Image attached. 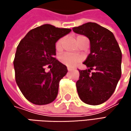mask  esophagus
<instances>
[{
    "label": "esophagus",
    "mask_w": 131,
    "mask_h": 131,
    "mask_svg": "<svg viewBox=\"0 0 131 131\" xmlns=\"http://www.w3.org/2000/svg\"><path fill=\"white\" fill-rule=\"evenodd\" d=\"M71 70H73V69H72V68H70V67H67V70H68V71H70Z\"/></svg>",
    "instance_id": "34e87169"
}]
</instances>
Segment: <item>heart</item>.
<instances>
[{"label": "heart", "instance_id": "b5f03b06", "mask_svg": "<svg viewBox=\"0 0 131 131\" xmlns=\"http://www.w3.org/2000/svg\"><path fill=\"white\" fill-rule=\"evenodd\" d=\"M82 36H79L77 37V40L80 37H81ZM63 39H60L58 40L56 44H55V49L57 51H60L62 49V44H63ZM60 61L65 64L67 67H74L77 63H79L81 61V58L78 55H74L70 53H64V54H62L60 58H59Z\"/></svg>", "mask_w": 131, "mask_h": 131}]
</instances>
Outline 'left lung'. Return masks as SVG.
<instances>
[{
    "label": "left lung",
    "instance_id": "left-lung-1",
    "mask_svg": "<svg viewBox=\"0 0 131 131\" xmlns=\"http://www.w3.org/2000/svg\"><path fill=\"white\" fill-rule=\"evenodd\" d=\"M73 31L86 36L90 54L83 64L89 69L80 70L76 83L80 99L97 105L106 102L115 92L121 76V51L113 33L95 23H86ZM95 72L90 73L91 70Z\"/></svg>",
    "mask_w": 131,
    "mask_h": 131
}]
</instances>
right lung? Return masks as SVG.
<instances>
[{"label":"right lung","mask_w":131,"mask_h":131,"mask_svg":"<svg viewBox=\"0 0 131 131\" xmlns=\"http://www.w3.org/2000/svg\"><path fill=\"white\" fill-rule=\"evenodd\" d=\"M71 29L45 24L30 30L19 43L13 61L15 79L25 98L35 105H47L57 97L60 80L67 73L58 61L55 43ZM48 65L50 71L45 72Z\"/></svg>","instance_id":"obj_1"}]
</instances>
